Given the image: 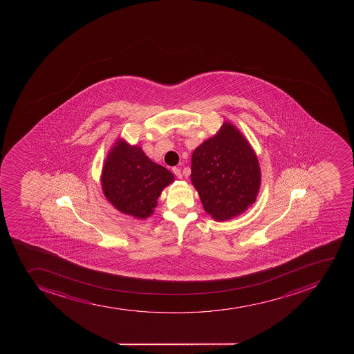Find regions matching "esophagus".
Returning a JSON list of instances; mask_svg holds the SVG:
<instances>
[{"label": "esophagus", "mask_w": 354, "mask_h": 354, "mask_svg": "<svg viewBox=\"0 0 354 354\" xmlns=\"http://www.w3.org/2000/svg\"><path fill=\"white\" fill-rule=\"evenodd\" d=\"M173 173H174L175 176L178 178V179H183V173H181V169L179 167H173Z\"/></svg>", "instance_id": "esophagus-1"}]
</instances>
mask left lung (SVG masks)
<instances>
[{
    "mask_svg": "<svg viewBox=\"0 0 354 354\" xmlns=\"http://www.w3.org/2000/svg\"><path fill=\"white\" fill-rule=\"evenodd\" d=\"M190 179L204 210L224 221L245 212L256 201L261 169L248 140L232 123L195 149Z\"/></svg>",
    "mask_w": 354,
    "mask_h": 354,
    "instance_id": "8db88e82",
    "label": "left lung"
}]
</instances>
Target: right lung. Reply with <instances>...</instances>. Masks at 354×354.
<instances>
[{
  "label": "right lung",
  "mask_w": 354,
  "mask_h": 354,
  "mask_svg": "<svg viewBox=\"0 0 354 354\" xmlns=\"http://www.w3.org/2000/svg\"><path fill=\"white\" fill-rule=\"evenodd\" d=\"M174 175L156 164L137 145L119 140L109 150L102 168V192L122 214L145 219L153 214L158 197Z\"/></svg>",
  "instance_id": "add662e5"
}]
</instances>
